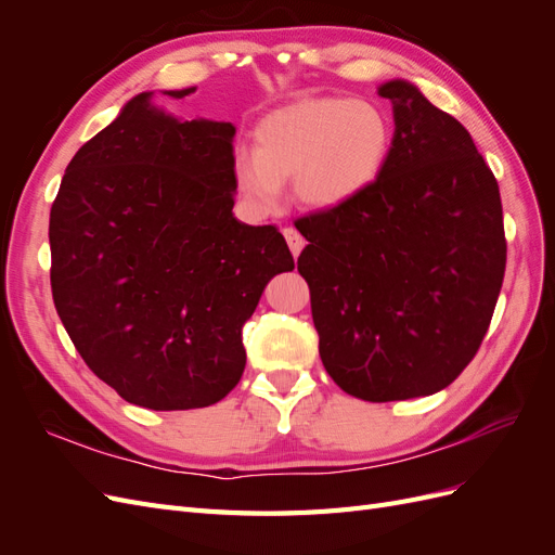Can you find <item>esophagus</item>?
<instances>
[{"label":"esophagus","mask_w":555,"mask_h":555,"mask_svg":"<svg viewBox=\"0 0 555 555\" xmlns=\"http://www.w3.org/2000/svg\"><path fill=\"white\" fill-rule=\"evenodd\" d=\"M282 233H284V238H287V245H289V249H292V255L298 257L300 249H304V245H306L304 236H300V233H298L294 227H287Z\"/></svg>","instance_id":"34e87169"}]
</instances>
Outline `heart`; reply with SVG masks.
I'll use <instances>...</instances> for the list:
<instances>
[{
	"label": "heart",
	"mask_w": 555,
	"mask_h": 555,
	"mask_svg": "<svg viewBox=\"0 0 555 555\" xmlns=\"http://www.w3.org/2000/svg\"><path fill=\"white\" fill-rule=\"evenodd\" d=\"M255 150H238L231 178L257 215L280 208L282 180L310 208H335L363 194L382 176L393 143L386 111L363 96H306L266 113Z\"/></svg>",
	"instance_id": "obj_1"
}]
</instances>
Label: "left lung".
Here are the masks:
<instances>
[{
    "mask_svg": "<svg viewBox=\"0 0 555 555\" xmlns=\"http://www.w3.org/2000/svg\"><path fill=\"white\" fill-rule=\"evenodd\" d=\"M377 94L396 122L382 176L296 229L326 373L349 396L389 402L442 391L475 359L507 243L498 180L467 129L408 80Z\"/></svg>",
    "mask_w": 555,
    "mask_h": 555,
    "instance_id": "8db88e82",
    "label": "left lung"
}]
</instances>
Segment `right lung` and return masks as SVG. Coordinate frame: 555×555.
<instances>
[{"instance_id": "1", "label": "right lung", "mask_w": 555, "mask_h": 555, "mask_svg": "<svg viewBox=\"0 0 555 555\" xmlns=\"http://www.w3.org/2000/svg\"><path fill=\"white\" fill-rule=\"evenodd\" d=\"M153 94L129 99L66 166L50 287L99 379L139 408L196 410L241 382L243 324L294 257L275 227L231 212L236 127L178 120Z\"/></svg>"}]
</instances>
